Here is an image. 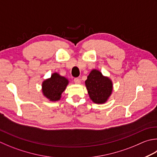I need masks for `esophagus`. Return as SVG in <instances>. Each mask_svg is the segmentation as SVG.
Masks as SVG:
<instances>
[{"label":"esophagus","mask_w":157,"mask_h":157,"mask_svg":"<svg viewBox=\"0 0 157 157\" xmlns=\"http://www.w3.org/2000/svg\"><path fill=\"white\" fill-rule=\"evenodd\" d=\"M74 82L77 84H79L81 83L80 78H75L74 79Z\"/></svg>","instance_id":"esophagus-1"}]
</instances>
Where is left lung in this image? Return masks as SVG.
<instances>
[{
	"instance_id": "8db88e82",
	"label": "left lung",
	"mask_w": 157,
	"mask_h": 157,
	"mask_svg": "<svg viewBox=\"0 0 157 157\" xmlns=\"http://www.w3.org/2000/svg\"><path fill=\"white\" fill-rule=\"evenodd\" d=\"M88 93L94 103H105L112 94L113 84L111 79L103 76L99 70H92L85 81Z\"/></svg>"
}]
</instances>
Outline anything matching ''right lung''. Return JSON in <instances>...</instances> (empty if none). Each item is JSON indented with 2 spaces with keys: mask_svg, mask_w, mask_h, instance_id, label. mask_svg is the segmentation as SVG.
<instances>
[{
  "mask_svg": "<svg viewBox=\"0 0 157 157\" xmlns=\"http://www.w3.org/2000/svg\"><path fill=\"white\" fill-rule=\"evenodd\" d=\"M69 84V80L64 77L54 73L50 78L45 79L42 83V92L44 96L52 101L60 99L61 94Z\"/></svg>",
  "mask_w": 157,
  "mask_h": 157,
  "instance_id": "obj_1",
  "label": "right lung"
}]
</instances>
